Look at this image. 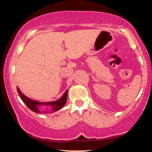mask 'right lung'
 I'll return each instance as SVG.
<instances>
[{"label":"right lung","mask_w":152,"mask_h":152,"mask_svg":"<svg viewBox=\"0 0 152 152\" xmlns=\"http://www.w3.org/2000/svg\"><path fill=\"white\" fill-rule=\"evenodd\" d=\"M17 90L19 95L20 97V99H22V101L25 102V104L27 105V107L29 108L30 110H31L32 111L35 113H41L39 111V107L41 106H44L47 107H50L51 109L52 110V112L57 111V110L61 109L64 105H65L66 102L67 101V94H68V90H66L65 93L61 96L60 99L57 100L55 101H51V102H39L38 101H34L28 98L27 96H25L20 91V89L17 87Z\"/></svg>","instance_id":"right-lung-1"}]
</instances>
